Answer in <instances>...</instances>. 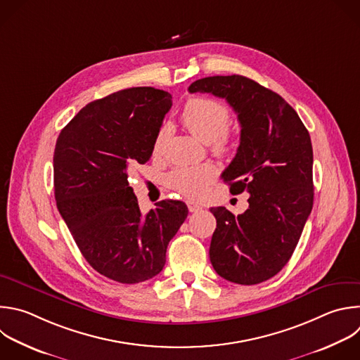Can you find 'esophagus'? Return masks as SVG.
Instances as JSON below:
<instances>
[{"label": "esophagus", "instance_id": "obj_1", "mask_svg": "<svg viewBox=\"0 0 360 360\" xmlns=\"http://www.w3.org/2000/svg\"><path fill=\"white\" fill-rule=\"evenodd\" d=\"M188 209H189V212H198V210H200L202 207L198 205V203H195V202H188Z\"/></svg>", "mask_w": 360, "mask_h": 360}]
</instances>
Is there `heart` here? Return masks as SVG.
I'll return each mask as SVG.
<instances>
[{
  "label": "heart",
  "instance_id": "obj_1",
  "mask_svg": "<svg viewBox=\"0 0 360 360\" xmlns=\"http://www.w3.org/2000/svg\"><path fill=\"white\" fill-rule=\"evenodd\" d=\"M181 122L198 140L209 143L214 154L226 155L233 150L234 134L227 127L230 122V111L223 103L209 97H191L182 108ZM168 134V124H162L157 130L153 141L154 157H160L162 154ZM214 176V167L209 162H203L175 167L167 174L165 182L168 188L186 198H200Z\"/></svg>",
  "mask_w": 360,
  "mask_h": 360
}]
</instances>
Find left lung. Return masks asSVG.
I'll use <instances>...</instances> for the list:
<instances>
[{"instance_id":"1","label":"left lung","mask_w":360,"mask_h":360,"mask_svg":"<svg viewBox=\"0 0 360 360\" xmlns=\"http://www.w3.org/2000/svg\"><path fill=\"white\" fill-rule=\"evenodd\" d=\"M191 93L226 98L240 123V146L221 178L230 192H249V209L234 216L212 207L216 217L209 257L227 281L253 285L283 270L312 210V144L297 111L276 91L240 76L193 82Z\"/></svg>"}]
</instances>
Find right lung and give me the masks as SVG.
Masks as SVG:
<instances>
[{
  "label": "right lung",
  "mask_w": 360,
  "mask_h": 360,
  "mask_svg": "<svg viewBox=\"0 0 360 360\" xmlns=\"http://www.w3.org/2000/svg\"><path fill=\"white\" fill-rule=\"evenodd\" d=\"M172 105L168 91L131 87L94 100L60 131L53 154L55 199L86 262L101 276L137 284L161 273L167 248L188 216L165 199L143 214L129 185L134 164Z\"/></svg>",
  "instance_id": "right-lung-1"
}]
</instances>
